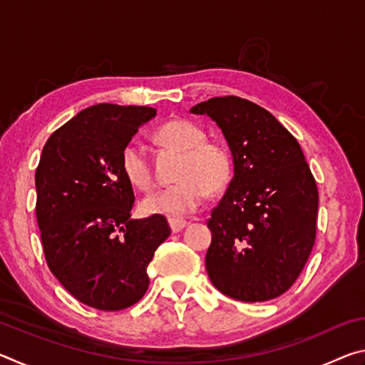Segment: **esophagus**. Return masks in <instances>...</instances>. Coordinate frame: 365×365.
<instances>
[{"label": "esophagus", "mask_w": 365, "mask_h": 365, "mask_svg": "<svg viewBox=\"0 0 365 365\" xmlns=\"http://www.w3.org/2000/svg\"><path fill=\"white\" fill-rule=\"evenodd\" d=\"M169 224H170L172 232H174V233H178V232H182L183 228L188 225V222H187V220H183V219H170V220H169Z\"/></svg>", "instance_id": "obj_1"}]
</instances>
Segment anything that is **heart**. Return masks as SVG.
<instances>
[{"label":"heart","instance_id":"obj_1","mask_svg":"<svg viewBox=\"0 0 365 365\" xmlns=\"http://www.w3.org/2000/svg\"><path fill=\"white\" fill-rule=\"evenodd\" d=\"M164 146L182 151L177 170V182L159 188L141 201L146 214L180 219L200 207L209 191L224 190L232 180L233 158L228 146L219 140H206L201 127L190 120H172L156 133ZM120 165L123 175L133 187L150 190L154 183L153 169L145 151L138 145H127L122 151Z\"/></svg>","mask_w":365,"mask_h":365}]
</instances>
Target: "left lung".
Here are the masks:
<instances>
[{"instance_id":"1","label":"left lung","mask_w":365,"mask_h":365,"mask_svg":"<svg viewBox=\"0 0 365 365\" xmlns=\"http://www.w3.org/2000/svg\"><path fill=\"white\" fill-rule=\"evenodd\" d=\"M191 113L217 122L235 164L232 182L207 220L209 279L233 299H274L292 288L316 243V178L298 140L256 103L219 96Z\"/></svg>"}]
</instances>
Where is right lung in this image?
<instances>
[{
  "mask_svg": "<svg viewBox=\"0 0 365 365\" xmlns=\"http://www.w3.org/2000/svg\"><path fill=\"white\" fill-rule=\"evenodd\" d=\"M156 115L146 106L95 104L48 138L35 172L36 222L46 264L73 298L100 311L138 302L148 264L170 235L164 215L132 220L122 151Z\"/></svg>",
  "mask_w": 365,
  "mask_h": 365,
  "instance_id": "add662e5",
  "label": "right lung"
}]
</instances>
